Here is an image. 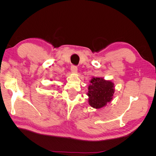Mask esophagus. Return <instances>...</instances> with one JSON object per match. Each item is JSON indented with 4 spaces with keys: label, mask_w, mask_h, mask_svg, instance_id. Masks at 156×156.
Returning <instances> with one entry per match:
<instances>
[{
    "label": "esophagus",
    "mask_w": 156,
    "mask_h": 156,
    "mask_svg": "<svg viewBox=\"0 0 156 156\" xmlns=\"http://www.w3.org/2000/svg\"><path fill=\"white\" fill-rule=\"evenodd\" d=\"M71 72H72V73H77V67L76 66L72 65V66H71Z\"/></svg>",
    "instance_id": "1"
}]
</instances>
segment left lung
<instances>
[{
    "label": "left lung",
    "instance_id": "obj_1",
    "mask_svg": "<svg viewBox=\"0 0 156 156\" xmlns=\"http://www.w3.org/2000/svg\"><path fill=\"white\" fill-rule=\"evenodd\" d=\"M90 83L87 93L90 105L100 108L111 101L115 93L114 83L101 77H93Z\"/></svg>",
    "mask_w": 156,
    "mask_h": 156
}]
</instances>
